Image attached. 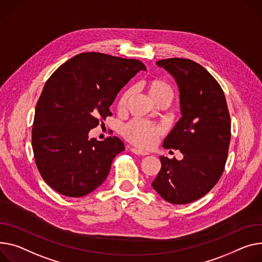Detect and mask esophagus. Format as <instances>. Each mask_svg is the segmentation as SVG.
<instances>
[{
	"label": "esophagus",
	"mask_w": 262,
	"mask_h": 262,
	"mask_svg": "<svg viewBox=\"0 0 262 262\" xmlns=\"http://www.w3.org/2000/svg\"><path fill=\"white\" fill-rule=\"evenodd\" d=\"M130 150H132V152H134L135 155H138V156H146V155H148L147 151L142 150V149L138 148V147H132Z\"/></svg>",
	"instance_id": "34e87169"
}]
</instances>
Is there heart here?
Masks as SVG:
<instances>
[{
    "mask_svg": "<svg viewBox=\"0 0 262 262\" xmlns=\"http://www.w3.org/2000/svg\"><path fill=\"white\" fill-rule=\"evenodd\" d=\"M146 89L154 101L162 97H172V90L167 82L162 79H151L147 82ZM132 94L130 89H126L121 93L118 100V110L122 111L126 106L128 98ZM122 135L126 140L137 146L150 147L152 146L158 138L162 135V128L158 125L149 123V122L134 119L129 121L122 128Z\"/></svg>",
    "mask_w": 262,
    "mask_h": 262,
    "instance_id": "obj_1",
    "label": "heart"
}]
</instances>
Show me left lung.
<instances>
[{
	"instance_id": "obj_1",
	"label": "left lung",
	"mask_w": 262,
	"mask_h": 262,
	"mask_svg": "<svg viewBox=\"0 0 262 262\" xmlns=\"http://www.w3.org/2000/svg\"><path fill=\"white\" fill-rule=\"evenodd\" d=\"M175 78L182 117L165 138L163 147L179 149L183 159L161 156L154 189L172 204H186L206 195L224 170L231 141V118L217 80L189 59L157 61Z\"/></svg>"
}]
</instances>
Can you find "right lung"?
Wrapping results in <instances>:
<instances>
[{"instance_id":"1","label":"right lung","mask_w":262,"mask_h":262,"mask_svg":"<svg viewBox=\"0 0 262 262\" xmlns=\"http://www.w3.org/2000/svg\"><path fill=\"white\" fill-rule=\"evenodd\" d=\"M145 65L101 52H82L47 80L31 132L34 161L43 180L59 194L82 197L106 179L115 157L124 150L118 137L89 139L111 117L117 94Z\"/></svg>"}]
</instances>
